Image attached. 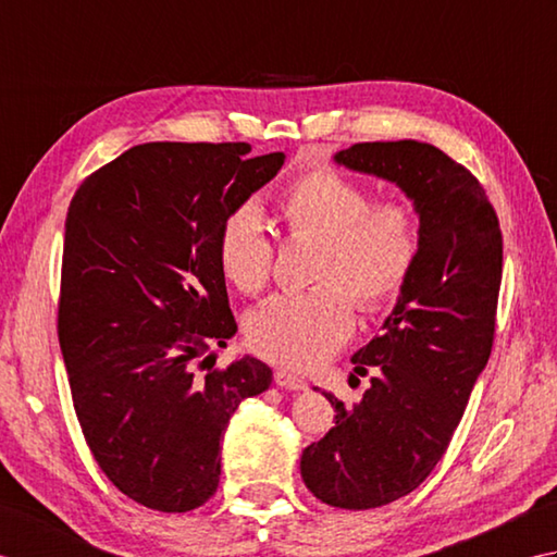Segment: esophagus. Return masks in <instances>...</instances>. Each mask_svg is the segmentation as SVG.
<instances>
[{
  "label": "esophagus",
  "mask_w": 557,
  "mask_h": 557,
  "mask_svg": "<svg viewBox=\"0 0 557 557\" xmlns=\"http://www.w3.org/2000/svg\"><path fill=\"white\" fill-rule=\"evenodd\" d=\"M274 382L278 384V387L293 389V392H302L305 387H308V382H305L302 377H298V374L290 372V370H276L274 372Z\"/></svg>",
  "instance_id": "esophagus-1"
}]
</instances>
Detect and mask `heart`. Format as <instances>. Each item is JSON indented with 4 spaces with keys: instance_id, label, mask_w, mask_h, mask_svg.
<instances>
[{
    "instance_id": "obj_1",
    "label": "heart",
    "mask_w": 557,
    "mask_h": 557,
    "mask_svg": "<svg viewBox=\"0 0 557 557\" xmlns=\"http://www.w3.org/2000/svg\"><path fill=\"white\" fill-rule=\"evenodd\" d=\"M278 209L290 235L320 237L312 290L281 293L245 320L247 346L271 362L308 370L334 356L354 332V295L380 310L406 286L421 233L406 201H372L368 187L332 168H314L283 187ZM223 276L237 290L259 293L274 267V240L255 201L225 215L215 243Z\"/></svg>"
}]
</instances>
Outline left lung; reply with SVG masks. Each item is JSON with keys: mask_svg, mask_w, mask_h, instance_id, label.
I'll return each instance as SVG.
<instances>
[{"mask_svg": "<svg viewBox=\"0 0 557 557\" xmlns=\"http://www.w3.org/2000/svg\"><path fill=\"white\" fill-rule=\"evenodd\" d=\"M334 161L399 187L421 233L382 334L350 358L358 374H372L370 387L350 406L324 392L336 425L300 457L317 500L372 509L416 491L449 447L491 358L503 233L483 185L433 144L366 141Z\"/></svg>", "mask_w": 557, "mask_h": 557, "instance_id": "left-lung-1", "label": "left lung"}]
</instances>
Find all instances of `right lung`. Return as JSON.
I'll use <instances>...</instances> for the list:
<instances>
[{"label": "right lung", "instance_id": "add662e5", "mask_svg": "<svg viewBox=\"0 0 557 557\" xmlns=\"http://www.w3.org/2000/svg\"><path fill=\"white\" fill-rule=\"evenodd\" d=\"M249 151L139 144L88 175L66 213L57 334L74 411L112 485L158 512L209 500L231 416L271 384L267 362L213 368L211 354L237 332L221 223L286 161Z\"/></svg>", "mask_w": 557, "mask_h": 557}]
</instances>
